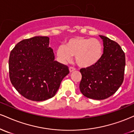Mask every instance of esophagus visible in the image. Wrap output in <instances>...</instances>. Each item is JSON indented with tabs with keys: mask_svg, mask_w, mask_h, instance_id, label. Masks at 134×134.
<instances>
[{
	"mask_svg": "<svg viewBox=\"0 0 134 134\" xmlns=\"http://www.w3.org/2000/svg\"><path fill=\"white\" fill-rule=\"evenodd\" d=\"M74 70H76V69L75 68H74V67H69V71H70V72L74 71Z\"/></svg>",
	"mask_w": 134,
	"mask_h": 134,
	"instance_id": "esophagus-1",
	"label": "esophagus"
}]
</instances>
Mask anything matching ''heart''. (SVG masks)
<instances>
[{"instance_id": "1", "label": "heart", "mask_w": 134, "mask_h": 134, "mask_svg": "<svg viewBox=\"0 0 134 134\" xmlns=\"http://www.w3.org/2000/svg\"><path fill=\"white\" fill-rule=\"evenodd\" d=\"M56 53L62 63L70 62L74 56L79 67L87 68L94 65L101 59L103 46L96 38H72L66 41L64 46H60Z\"/></svg>"}]
</instances>
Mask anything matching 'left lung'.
I'll return each mask as SVG.
<instances>
[{"label":"left lung","mask_w":134,"mask_h":134,"mask_svg":"<svg viewBox=\"0 0 134 134\" xmlns=\"http://www.w3.org/2000/svg\"><path fill=\"white\" fill-rule=\"evenodd\" d=\"M99 36L104 47L101 59L94 65L80 70V91L84 96L97 100L116 93L124 81L125 66V53L120 46L106 36Z\"/></svg>","instance_id":"8db88e82"}]
</instances>
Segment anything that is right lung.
Here are the masks:
<instances>
[{
  "instance_id": "obj_1",
  "label": "right lung",
  "mask_w": 134,
  "mask_h": 134,
  "mask_svg": "<svg viewBox=\"0 0 134 134\" xmlns=\"http://www.w3.org/2000/svg\"><path fill=\"white\" fill-rule=\"evenodd\" d=\"M49 38L35 36L19 41L11 50L9 78L15 89L30 100H47L55 95L69 67L55 60Z\"/></svg>"
}]
</instances>
